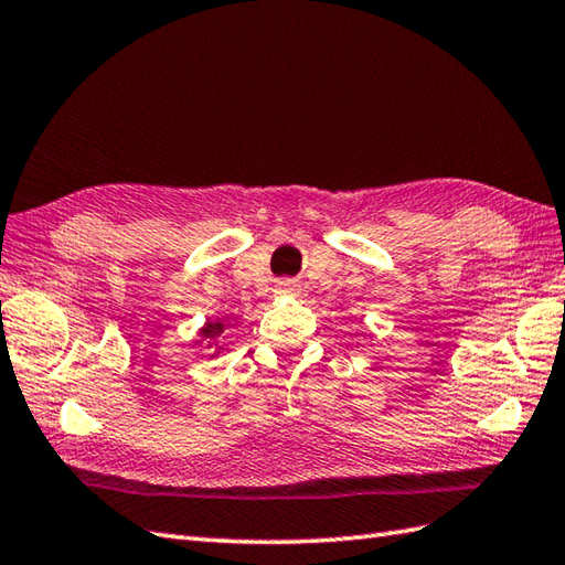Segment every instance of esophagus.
Instances as JSON below:
<instances>
[{
    "mask_svg": "<svg viewBox=\"0 0 565 565\" xmlns=\"http://www.w3.org/2000/svg\"><path fill=\"white\" fill-rule=\"evenodd\" d=\"M279 289H281L284 294H291V291L296 289V286H294V281H281V284H279Z\"/></svg>",
    "mask_w": 565,
    "mask_h": 565,
    "instance_id": "obj_1",
    "label": "esophagus"
}]
</instances>
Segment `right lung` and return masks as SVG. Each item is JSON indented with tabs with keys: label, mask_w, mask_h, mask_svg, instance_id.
<instances>
[{
	"label": "right lung",
	"mask_w": 565,
	"mask_h": 565,
	"mask_svg": "<svg viewBox=\"0 0 565 565\" xmlns=\"http://www.w3.org/2000/svg\"><path fill=\"white\" fill-rule=\"evenodd\" d=\"M223 330H225L223 322H206V326L199 330V334H201V340L209 342V347H211L213 352H221L223 347H218V338H221Z\"/></svg>",
	"instance_id": "right-lung-1"
}]
</instances>
